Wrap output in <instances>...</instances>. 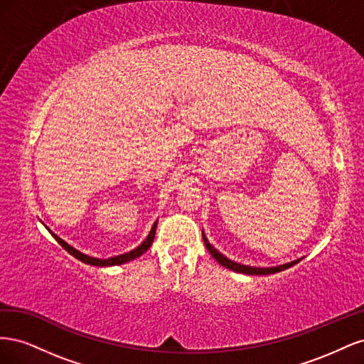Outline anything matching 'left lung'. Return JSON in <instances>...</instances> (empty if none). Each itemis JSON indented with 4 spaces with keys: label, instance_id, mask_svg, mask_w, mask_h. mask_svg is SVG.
<instances>
[{
    "label": "left lung",
    "instance_id": "1",
    "mask_svg": "<svg viewBox=\"0 0 364 364\" xmlns=\"http://www.w3.org/2000/svg\"><path fill=\"white\" fill-rule=\"evenodd\" d=\"M202 237H203V241H205V246L209 250V253H211V255H213V258L218 264H222L223 267H226L229 270L238 272V273H245V274H272V273H278V272H282V270L289 269V267H293L294 264H297V262L302 259V258H299V259L287 262V264H282V266H277V267H250V266H245V264H240V262H235L232 259H229V258H226L223 255V253H220L211 243H209L208 238L205 237L203 230H202Z\"/></svg>",
    "mask_w": 364,
    "mask_h": 364
}]
</instances>
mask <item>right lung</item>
<instances>
[{"label":"right lung","mask_w":364,"mask_h":364,"mask_svg":"<svg viewBox=\"0 0 364 364\" xmlns=\"http://www.w3.org/2000/svg\"><path fill=\"white\" fill-rule=\"evenodd\" d=\"M156 225H158V220L155 222V225H153V228H151V230L149 232V235H147V238L142 241V243L138 246V247H135L134 250H130V252H127V253H123V255H117V257H112V258H107V259H102V258H94V257H90V255H85V253H82L80 250H77V249H74L73 246H70L67 241H63L60 237H58L56 234H53L51 230H50V234L56 238V241L58 243L67 250L68 253H71V255L74 257V258H77L79 261H82V262H86V264H91V266H98V267H109V266H119V264H124V262H127V261H132V259H135V258H138V257H141L142 253L144 252H147L149 249H150V246H151V243H153V240H155V234H156Z\"/></svg>","instance_id":"obj_1"}]
</instances>
